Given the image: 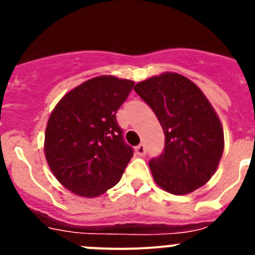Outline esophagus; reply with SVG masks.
<instances>
[{
	"instance_id": "obj_1",
	"label": "esophagus",
	"mask_w": 255,
	"mask_h": 255,
	"mask_svg": "<svg viewBox=\"0 0 255 255\" xmlns=\"http://www.w3.org/2000/svg\"><path fill=\"white\" fill-rule=\"evenodd\" d=\"M135 152H136V154L138 155H144L145 153H147V148H145L144 144H139L138 147L135 148Z\"/></svg>"
}]
</instances>
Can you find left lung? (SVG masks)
I'll list each match as a JSON object with an SVG mask.
<instances>
[{
    "label": "left lung",
    "mask_w": 255,
    "mask_h": 255,
    "mask_svg": "<svg viewBox=\"0 0 255 255\" xmlns=\"http://www.w3.org/2000/svg\"><path fill=\"white\" fill-rule=\"evenodd\" d=\"M155 114L164 132L162 154L149 161L157 185L189 194L216 172L224 153V130L203 92L175 73L153 76L134 87Z\"/></svg>",
    "instance_id": "8db88e82"
}]
</instances>
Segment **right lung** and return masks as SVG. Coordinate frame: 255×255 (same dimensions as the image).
<instances>
[{
    "mask_svg": "<svg viewBox=\"0 0 255 255\" xmlns=\"http://www.w3.org/2000/svg\"><path fill=\"white\" fill-rule=\"evenodd\" d=\"M132 87L131 80L97 76L52 111L44 153L56 179L74 194L98 197L120 181L134 149L124 140L116 112Z\"/></svg>",
    "mask_w": 255,
    "mask_h": 255,
    "instance_id": "1",
    "label": "right lung"
}]
</instances>
